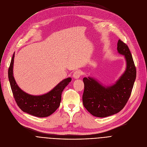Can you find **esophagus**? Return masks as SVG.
<instances>
[{"label": "esophagus", "mask_w": 147, "mask_h": 147, "mask_svg": "<svg viewBox=\"0 0 147 147\" xmlns=\"http://www.w3.org/2000/svg\"><path fill=\"white\" fill-rule=\"evenodd\" d=\"M82 75V72L81 70H76L74 72V74H73V77L76 79H78Z\"/></svg>", "instance_id": "esophagus-1"}]
</instances>
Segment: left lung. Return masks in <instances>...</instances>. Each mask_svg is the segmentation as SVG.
<instances>
[{"label":"left lung","mask_w":147,"mask_h":147,"mask_svg":"<svg viewBox=\"0 0 147 147\" xmlns=\"http://www.w3.org/2000/svg\"><path fill=\"white\" fill-rule=\"evenodd\" d=\"M118 52L124 56L126 69L115 84L104 87L94 78H83L84 107L93 116L105 117L119 112L127 102L136 78V68L128 46L119 39Z\"/></svg>","instance_id":"8db88e82"}]
</instances>
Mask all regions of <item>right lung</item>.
Masks as SVG:
<instances>
[{
  "label": "right lung",
  "mask_w": 147,
  "mask_h": 147,
  "mask_svg": "<svg viewBox=\"0 0 147 147\" xmlns=\"http://www.w3.org/2000/svg\"><path fill=\"white\" fill-rule=\"evenodd\" d=\"M14 53L8 70V77L14 99L18 107L24 112L39 117H48L59 107L61 92L71 81L69 77L60 82L49 92L42 95H30L18 86L13 77Z\"/></svg>",
  "instance_id": "right-lung-1"
}]
</instances>
